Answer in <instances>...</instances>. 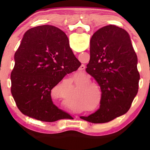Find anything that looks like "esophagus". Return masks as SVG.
<instances>
[{
	"label": "esophagus",
	"mask_w": 150,
	"mask_h": 150,
	"mask_svg": "<svg viewBox=\"0 0 150 150\" xmlns=\"http://www.w3.org/2000/svg\"><path fill=\"white\" fill-rule=\"evenodd\" d=\"M79 82H80V84H81V85H82V86H85V85H86L85 81L84 80H81V79H80V80H79Z\"/></svg>",
	"instance_id": "34e87169"
}]
</instances>
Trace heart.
<instances>
[{
	"instance_id": "b5f03b06",
	"label": "heart",
	"mask_w": 150,
	"mask_h": 150,
	"mask_svg": "<svg viewBox=\"0 0 150 150\" xmlns=\"http://www.w3.org/2000/svg\"><path fill=\"white\" fill-rule=\"evenodd\" d=\"M53 53L58 63H62L64 62V63H69L70 62V58L68 55V49L64 44H61L56 45L53 49ZM82 66H83V64L81 65L76 70V75L77 77H81L85 74V71ZM89 68H92V67H89Z\"/></svg>"
}]
</instances>
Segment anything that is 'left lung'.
Listing matches in <instances>:
<instances>
[{"label":"left lung","mask_w":150,"mask_h":150,"mask_svg":"<svg viewBox=\"0 0 150 150\" xmlns=\"http://www.w3.org/2000/svg\"><path fill=\"white\" fill-rule=\"evenodd\" d=\"M99 42L101 61L87 78L92 115L101 123L112 124L125 118L137 95V56L130 40L108 27L87 31Z\"/></svg>","instance_id":"left-lung-1"}]
</instances>
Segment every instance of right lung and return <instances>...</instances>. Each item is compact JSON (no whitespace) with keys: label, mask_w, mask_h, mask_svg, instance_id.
Segmentation results:
<instances>
[{"label":"right lung","mask_w":150,"mask_h":150,"mask_svg":"<svg viewBox=\"0 0 150 150\" xmlns=\"http://www.w3.org/2000/svg\"><path fill=\"white\" fill-rule=\"evenodd\" d=\"M69 34L54 27L32 31L23 36L12 58L13 95L22 113L42 124L64 118L76 92L75 86L63 85L65 74L52 58L54 46Z\"/></svg>","instance_id":"right-lung-1"}]
</instances>
